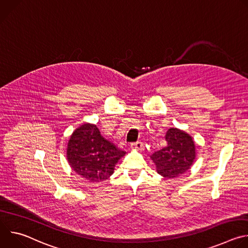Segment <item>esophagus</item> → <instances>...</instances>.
<instances>
[{
  "instance_id": "34e87169",
  "label": "esophagus",
  "mask_w": 248,
  "mask_h": 248,
  "mask_svg": "<svg viewBox=\"0 0 248 248\" xmlns=\"http://www.w3.org/2000/svg\"><path fill=\"white\" fill-rule=\"evenodd\" d=\"M130 147L141 151V150L143 149V144H142V142H140V141H136V142H134V143H131V144H130Z\"/></svg>"
}]
</instances>
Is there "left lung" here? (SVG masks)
<instances>
[{
  "instance_id": "obj_1",
  "label": "left lung",
  "mask_w": 248,
  "mask_h": 248,
  "mask_svg": "<svg viewBox=\"0 0 248 248\" xmlns=\"http://www.w3.org/2000/svg\"><path fill=\"white\" fill-rule=\"evenodd\" d=\"M165 139L167 145L155 151L151 159L158 173L166 179H173L191 167L195 159V145L189 134L178 128H170Z\"/></svg>"
}]
</instances>
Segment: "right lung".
Segmentation results:
<instances>
[{
  "mask_svg": "<svg viewBox=\"0 0 248 248\" xmlns=\"http://www.w3.org/2000/svg\"><path fill=\"white\" fill-rule=\"evenodd\" d=\"M125 154L114 143L105 139L98 127L85 124L70 136L66 157L74 170L89 182L109 179L115 165Z\"/></svg>",
  "mask_w": 248,
  "mask_h": 248,
  "instance_id": "obj_1",
  "label": "right lung"
}]
</instances>
